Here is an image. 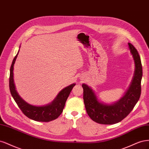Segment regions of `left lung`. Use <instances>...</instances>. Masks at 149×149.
I'll use <instances>...</instances> for the list:
<instances>
[{
	"label": "left lung",
	"mask_w": 149,
	"mask_h": 149,
	"mask_svg": "<svg viewBox=\"0 0 149 149\" xmlns=\"http://www.w3.org/2000/svg\"><path fill=\"white\" fill-rule=\"evenodd\" d=\"M127 47L135 64V70L131 83L124 95L117 102L108 104L100 102L93 89L83 84L84 102L86 111L93 121L102 124H113L120 122L131 113L141 93L142 67L137 49L131 43Z\"/></svg>",
	"instance_id": "8db88e82"
}]
</instances>
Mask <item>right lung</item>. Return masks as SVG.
Instances as JSON below:
<instances>
[{"instance_id": "right-lung-1", "label": "right lung", "mask_w": 149, "mask_h": 149, "mask_svg": "<svg viewBox=\"0 0 149 149\" xmlns=\"http://www.w3.org/2000/svg\"><path fill=\"white\" fill-rule=\"evenodd\" d=\"M18 52L19 50L12 61L10 70L9 87L12 97L23 114L28 118L40 122H49L57 119L63 111L66 100L75 84H71L60 91L54 100L49 104L43 106H35L29 104L18 95L14 84L13 66Z\"/></svg>"}]
</instances>
